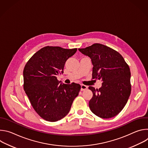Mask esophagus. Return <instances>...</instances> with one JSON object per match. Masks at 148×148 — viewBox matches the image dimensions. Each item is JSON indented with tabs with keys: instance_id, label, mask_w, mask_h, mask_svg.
<instances>
[{
	"instance_id": "esophagus-1",
	"label": "esophagus",
	"mask_w": 148,
	"mask_h": 148,
	"mask_svg": "<svg viewBox=\"0 0 148 148\" xmlns=\"http://www.w3.org/2000/svg\"><path fill=\"white\" fill-rule=\"evenodd\" d=\"M87 88H88V86L83 85V84H81V91H84V90H85Z\"/></svg>"
}]
</instances>
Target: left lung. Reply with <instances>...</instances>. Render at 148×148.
<instances>
[{
    "mask_svg": "<svg viewBox=\"0 0 148 148\" xmlns=\"http://www.w3.org/2000/svg\"><path fill=\"white\" fill-rule=\"evenodd\" d=\"M78 50L91 59L92 78L102 82L98 90L88 87L93 94L89 101L91 111L102 118L116 116L124 108L131 94L129 66L118 51L99 43Z\"/></svg>",
    "mask_w": 148,
    "mask_h": 148,
    "instance_id": "left-lung-1",
    "label": "left lung"
}]
</instances>
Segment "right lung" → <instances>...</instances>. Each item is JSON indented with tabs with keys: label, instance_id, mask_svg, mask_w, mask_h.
Masks as SVG:
<instances>
[{
	"label": "right lung",
	"instance_id": "add662e5",
	"mask_svg": "<svg viewBox=\"0 0 148 148\" xmlns=\"http://www.w3.org/2000/svg\"><path fill=\"white\" fill-rule=\"evenodd\" d=\"M77 49L46 46L37 51L23 70V88L33 108L43 119L56 122L66 116L78 96L81 86L74 82L61 84L57 75Z\"/></svg>",
	"mask_w": 148,
	"mask_h": 148
}]
</instances>
